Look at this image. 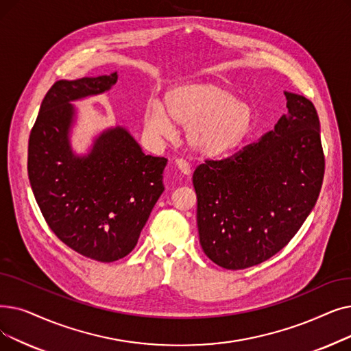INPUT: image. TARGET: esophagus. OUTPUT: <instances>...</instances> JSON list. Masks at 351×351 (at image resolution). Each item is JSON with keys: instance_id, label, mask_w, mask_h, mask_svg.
<instances>
[{"instance_id": "34e87169", "label": "esophagus", "mask_w": 351, "mask_h": 351, "mask_svg": "<svg viewBox=\"0 0 351 351\" xmlns=\"http://www.w3.org/2000/svg\"><path fill=\"white\" fill-rule=\"evenodd\" d=\"M175 165H176V167L179 169V172H182L184 175H189L191 173V166H189V163L185 159H176Z\"/></svg>"}]
</instances>
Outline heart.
I'll use <instances>...</instances> for the list:
<instances>
[{"label":"heart","mask_w":351,"mask_h":351,"mask_svg":"<svg viewBox=\"0 0 351 351\" xmlns=\"http://www.w3.org/2000/svg\"><path fill=\"white\" fill-rule=\"evenodd\" d=\"M173 124L186 129V142L196 154L222 158L245 142L254 112L223 86L184 83L166 91L163 104L150 100L145 109V125L150 132L171 136Z\"/></svg>","instance_id":"b5f03b06"}]
</instances>
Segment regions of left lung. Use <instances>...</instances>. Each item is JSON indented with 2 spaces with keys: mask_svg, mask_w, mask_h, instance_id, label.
<instances>
[{
  "mask_svg": "<svg viewBox=\"0 0 351 351\" xmlns=\"http://www.w3.org/2000/svg\"><path fill=\"white\" fill-rule=\"evenodd\" d=\"M288 116L230 158L193 172L199 242L225 269L261 264L293 239L323 185L324 152L314 104L285 91Z\"/></svg>",
  "mask_w": 351,
  "mask_h": 351,
  "instance_id": "8db88e82",
  "label": "left lung"
}]
</instances>
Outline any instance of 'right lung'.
I'll use <instances>...</instances> for the list:
<instances>
[{"mask_svg":"<svg viewBox=\"0 0 351 351\" xmlns=\"http://www.w3.org/2000/svg\"><path fill=\"white\" fill-rule=\"evenodd\" d=\"M116 82V71L56 82L28 141V179L45 222L69 248L99 263L132 252L165 189L166 159L145 155L121 128L104 132L86 158L73 155L70 101L103 93Z\"/></svg>","mask_w":351,"mask_h":351,"instance_id":"right-lung-1","label":"right lung"}]
</instances>
